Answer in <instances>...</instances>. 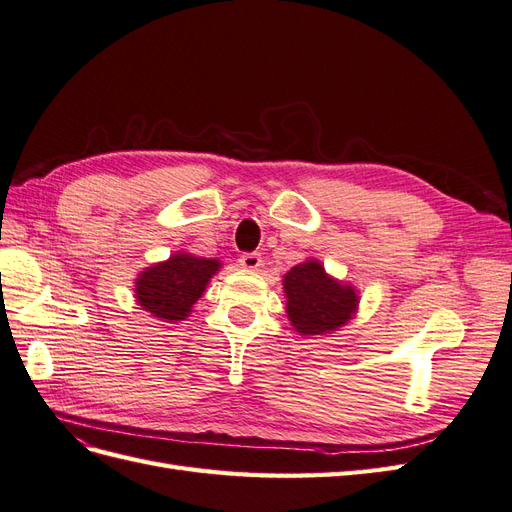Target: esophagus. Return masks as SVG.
<instances>
[{"label": "esophagus", "mask_w": 512, "mask_h": 512, "mask_svg": "<svg viewBox=\"0 0 512 512\" xmlns=\"http://www.w3.org/2000/svg\"><path fill=\"white\" fill-rule=\"evenodd\" d=\"M239 265L247 271H256L260 265H262V256L256 254V252H250V254H241L239 258Z\"/></svg>", "instance_id": "1"}]
</instances>
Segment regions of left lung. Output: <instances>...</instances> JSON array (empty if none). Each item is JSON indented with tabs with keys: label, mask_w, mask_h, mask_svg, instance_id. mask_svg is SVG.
Listing matches in <instances>:
<instances>
[{
	"label": "left lung",
	"mask_w": 512,
	"mask_h": 512,
	"mask_svg": "<svg viewBox=\"0 0 512 512\" xmlns=\"http://www.w3.org/2000/svg\"><path fill=\"white\" fill-rule=\"evenodd\" d=\"M284 290L288 297V318L294 329L305 335H320L342 327L352 318L359 303L356 292L331 280L316 260L292 267L284 275Z\"/></svg>",
	"instance_id": "1"
}]
</instances>
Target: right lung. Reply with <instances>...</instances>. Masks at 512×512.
<instances>
[{
    "instance_id": "right-lung-1",
    "label": "right lung",
    "mask_w": 512,
    "mask_h": 512,
    "mask_svg": "<svg viewBox=\"0 0 512 512\" xmlns=\"http://www.w3.org/2000/svg\"><path fill=\"white\" fill-rule=\"evenodd\" d=\"M218 269V260L175 254L141 273L136 280V301L158 320H185Z\"/></svg>"
}]
</instances>
